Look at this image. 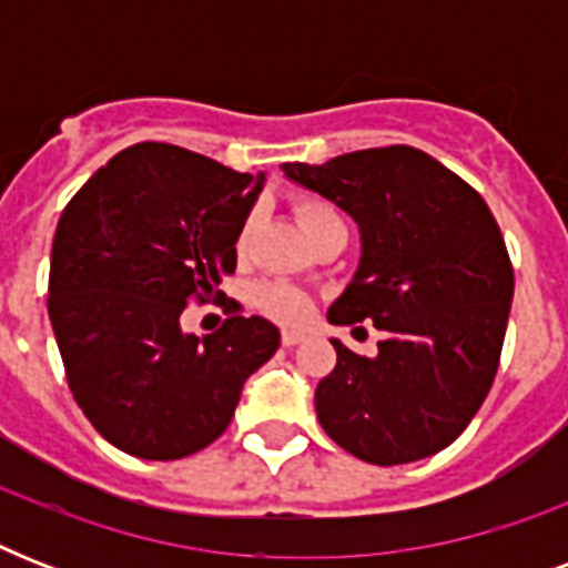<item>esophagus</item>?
Instances as JSON below:
<instances>
[{
    "label": "esophagus",
    "instance_id": "1",
    "mask_svg": "<svg viewBox=\"0 0 568 568\" xmlns=\"http://www.w3.org/2000/svg\"><path fill=\"white\" fill-rule=\"evenodd\" d=\"M301 342H303V333H297V329H283V345L285 347L301 345Z\"/></svg>",
    "mask_w": 568,
    "mask_h": 568
}]
</instances>
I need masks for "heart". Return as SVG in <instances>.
Masks as SVG:
<instances>
[{"instance_id": "1", "label": "heart", "mask_w": 568, "mask_h": 568, "mask_svg": "<svg viewBox=\"0 0 568 568\" xmlns=\"http://www.w3.org/2000/svg\"><path fill=\"white\" fill-rule=\"evenodd\" d=\"M292 212L301 223V230L306 232L310 239L312 232L324 230L327 223H342L338 221L336 209L329 203H324L321 196L315 194H294L292 196ZM250 235H253V217L241 223L239 235H235V250L244 253L250 244ZM253 306H256L265 318L276 321V324H285V327H297V324H306L312 315V301L301 288H294L288 283H258L253 288Z\"/></svg>"}]
</instances>
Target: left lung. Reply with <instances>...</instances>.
<instances>
[{
	"mask_svg": "<svg viewBox=\"0 0 568 568\" xmlns=\"http://www.w3.org/2000/svg\"><path fill=\"white\" fill-rule=\"evenodd\" d=\"M283 171L342 205L363 232L359 271L329 324L374 321L386 333L374 359L333 342L336 368L315 388L321 427L374 466L439 454L475 418L501 363L513 262L489 205L404 144Z\"/></svg>",
	"mask_w": 568,
	"mask_h": 568,
	"instance_id": "obj_1",
	"label": "left lung"
}]
</instances>
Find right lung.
I'll use <instances>...</instances> for the list:
<instances>
[{
	"mask_svg": "<svg viewBox=\"0 0 568 568\" xmlns=\"http://www.w3.org/2000/svg\"><path fill=\"white\" fill-rule=\"evenodd\" d=\"M262 173L173 144L144 141L114 155L67 203L52 239L49 321L67 386L114 448L182 459L230 427L241 386L280 347L271 321L241 315L185 336L191 301H221L235 274V235Z\"/></svg>",
	"mask_w": 568,
	"mask_h": 568,
	"instance_id": "1",
	"label": "right lung"
}]
</instances>
